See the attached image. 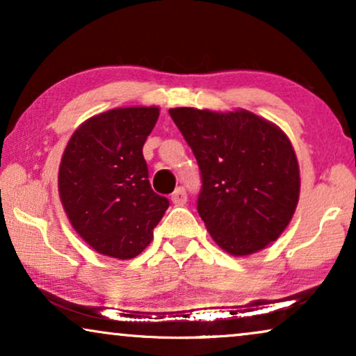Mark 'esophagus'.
Masks as SVG:
<instances>
[{
  "label": "esophagus",
  "instance_id": "esophagus-1",
  "mask_svg": "<svg viewBox=\"0 0 356 356\" xmlns=\"http://www.w3.org/2000/svg\"><path fill=\"white\" fill-rule=\"evenodd\" d=\"M172 201L175 206H183V204H186L188 201V194H186V189H184L183 186L177 188L172 194Z\"/></svg>",
  "mask_w": 356,
  "mask_h": 356
}]
</instances>
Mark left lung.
<instances>
[{"label": "left lung", "instance_id": "8db88e82", "mask_svg": "<svg viewBox=\"0 0 356 356\" xmlns=\"http://www.w3.org/2000/svg\"><path fill=\"white\" fill-rule=\"evenodd\" d=\"M168 113L197 160V212L217 245L246 256L275 241L300 196L298 160L284 131L246 110Z\"/></svg>", "mask_w": 356, "mask_h": 356}]
</instances>
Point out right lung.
Returning a JSON list of instances; mask_svg holds the SVG:
<instances>
[{
	"instance_id": "obj_1",
	"label": "right lung",
	"mask_w": 356,
	"mask_h": 356,
	"mask_svg": "<svg viewBox=\"0 0 356 356\" xmlns=\"http://www.w3.org/2000/svg\"><path fill=\"white\" fill-rule=\"evenodd\" d=\"M157 120V106L108 110L81 124L66 145L58 175L63 207L100 254H140L170 206L150 188L143 155Z\"/></svg>"
}]
</instances>
